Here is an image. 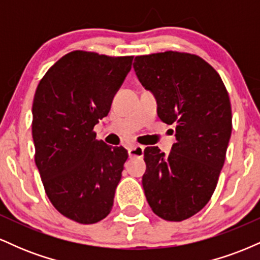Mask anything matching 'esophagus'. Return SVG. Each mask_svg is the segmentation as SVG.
<instances>
[{
    "label": "esophagus",
    "instance_id": "esophagus-1",
    "mask_svg": "<svg viewBox=\"0 0 260 260\" xmlns=\"http://www.w3.org/2000/svg\"><path fill=\"white\" fill-rule=\"evenodd\" d=\"M128 155L131 157H142L144 155V147L143 145H134L128 150Z\"/></svg>",
    "mask_w": 260,
    "mask_h": 260
}]
</instances>
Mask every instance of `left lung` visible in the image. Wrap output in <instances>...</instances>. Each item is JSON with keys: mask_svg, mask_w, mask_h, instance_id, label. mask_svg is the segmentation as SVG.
<instances>
[{"mask_svg": "<svg viewBox=\"0 0 260 260\" xmlns=\"http://www.w3.org/2000/svg\"><path fill=\"white\" fill-rule=\"evenodd\" d=\"M133 67L156 98L160 120L176 127L169 154L145 148V197L161 219L182 221L201 211L216 188L232 131L229 92L219 73L192 53L137 56Z\"/></svg>", "mask_w": 260, "mask_h": 260, "instance_id": "8db88e82", "label": "left lung"}]
</instances>
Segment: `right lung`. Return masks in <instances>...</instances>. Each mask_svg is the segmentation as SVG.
Masks as SVG:
<instances>
[{
    "label": "right lung",
    "instance_id": "1",
    "mask_svg": "<svg viewBox=\"0 0 260 260\" xmlns=\"http://www.w3.org/2000/svg\"><path fill=\"white\" fill-rule=\"evenodd\" d=\"M133 56L72 51L39 82L32 101L35 164L50 202L62 215L95 223L111 211L128 153L96 139Z\"/></svg>",
    "mask_w": 260,
    "mask_h": 260
}]
</instances>
